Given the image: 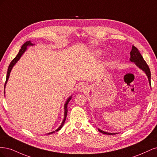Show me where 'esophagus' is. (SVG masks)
I'll list each match as a JSON object with an SVG mask.
<instances>
[{"label": "esophagus", "mask_w": 157, "mask_h": 157, "mask_svg": "<svg viewBox=\"0 0 157 157\" xmlns=\"http://www.w3.org/2000/svg\"><path fill=\"white\" fill-rule=\"evenodd\" d=\"M87 89H88V87L85 84L80 85V87H79V90H80V91H86Z\"/></svg>", "instance_id": "1"}]
</instances>
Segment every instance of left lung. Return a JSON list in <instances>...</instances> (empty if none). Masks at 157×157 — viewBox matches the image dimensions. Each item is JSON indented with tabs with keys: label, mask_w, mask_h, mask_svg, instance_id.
<instances>
[{
	"label": "left lung",
	"mask_w": 157,
	"mask_h": 157,
	"mask_svg": "<svg viewBox=\"0 0 157 157\" xmlns=\"http://www.w3.org/2000/svg\"><path fill=\"white\" fill-rule=\"evenodd\" d=\"M130 54V61H131V62H134L140 69H141L142 71H144L146 75L147 76V78H148L149 83L150 84V86H151V71H150L149 67L148 65H147V63L145 62L144 59L143 58V57H142V56L140 53L138 49H137L134 46H132V49ZM98 131L100 132L103 134H107V135H115V134H117V133H109V132H104L100 129H99V128H98Z\"/></svg>",
	"instance_id": "left-lung-1"
}]
</instances>
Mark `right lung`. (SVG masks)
Here are the masks:
<instances>
[{
    "label": "right lung",
    "instance_id": "1",
    "mask_svg": "<svg viewBox=\"0 0 157 157\" xmlns=\"http://www.w3.org/2000/svg\"><path fill=\"white\" fill-rule=\"evenodd\" d=\"M33 45H34V44L31 43V41H27L26 42H25V43L23 44V46H21V48L20 52H19V53H18L17 55L16 56V58H14V59L11 61L10 64L9 65V67H8V71H7V75H6V82H5V84H4V94H5V86H6V83H7V81H8V78H9V77H10V72H11V71H12L13 67L14 66V65H15V64L17 62V61L20 59L21 56H22V55L23 54V53H24V52L26 51L27 47L29 46H33ZM71 98H72V96H70V97L67 99V100L66 101V102H65V105H64V118H63V120L62 122H61V124L59 126V127L58 128V129L56 130V132L59 131V130L61 129V128L63 127V124H64V123H65V122L66 117H67V105H68V103H69V101L71 100ZM54 132H55V131L50 132V133H48V134H53V133H54Z\"/></svg>",
    "mask_w": 157,
    "mask_h": 157
}]
</instances>
